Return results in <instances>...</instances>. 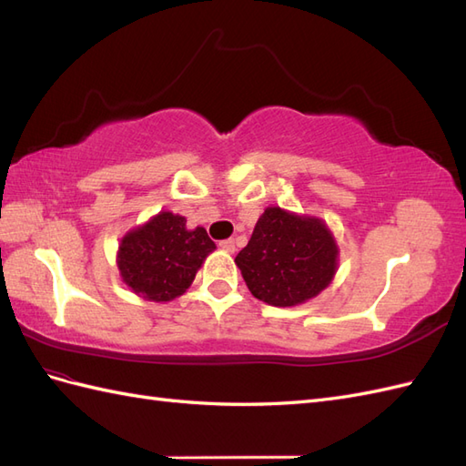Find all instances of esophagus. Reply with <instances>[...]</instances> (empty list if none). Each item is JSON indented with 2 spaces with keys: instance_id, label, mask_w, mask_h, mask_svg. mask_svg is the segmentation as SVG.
Here are the masks:
<instances>
[{
  "instance_id": "esophagus-1",
  "label": "esophagus",
  "mask_w": 466,
  "mask_h": 466,
  "mask_svg": "<svg viewBox=\"0 0 466 466\" xmlns=\"http://www.w3.org/2000/svg\"><path fill=\"white\" fill-rule=\"evenodd\" d=\"M219 247L225 252H233L235 250V241H233V238H225V241H219Z\"/></svg>"
}]
</instances>
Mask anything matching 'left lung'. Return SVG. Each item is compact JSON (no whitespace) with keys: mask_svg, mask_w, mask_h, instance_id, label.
Masks as SVG:
<instances>
[{"mask_svg":"<svg viewBox=\"0 0 466 466\" xmlns=\"http://www.w3.org/2000/svg\"><path fill=\"white\" fill-rule=\"evenodd\" d=\"M336 257L334 238L320 219L268 208L235 262L257 299L291 307L330 284Z\"/></svg>","mask_w":466,"mask_h":466,"instance_id":"obj_1","label":"left lung"}]
</instances>
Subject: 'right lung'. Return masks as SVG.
<instances>
[{
    "label": "right lung",
    "instance_id": "right-lung-1",
    "mask_svg": "<svg viewBox=\"0 0 466 466\" xmlns=\"http://www.w3.org/2000/svg\"><path fill=\"white\" fill-rule=\"evenodd\" d=\"M214 248L204 228L188 231L185 218L161 211L122 238L118 270L126 286L142 298L171 301L188 289Z\"/></svg>",
    "mask_w": 466,
    "mask_h": 466
}]
</instances>
